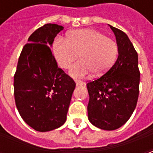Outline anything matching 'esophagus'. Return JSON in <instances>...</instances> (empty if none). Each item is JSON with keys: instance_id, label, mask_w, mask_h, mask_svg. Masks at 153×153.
Here are the masks:
<instances>
[{"instance_id": "esophagus-1", "label": "esophagus", "mask_w": 153, "mask_h": 153, "mask_svg": "<svg viewBox=\"0 0 153 153\" xmlns=\"http://www.w3.org/2000/svg\"><path fill=\"white\" fill-rule=\"evenodd\" d=\"M75 83H76L77 85H83V82L81 80H75Z\"/></svg>"}]
</instances>
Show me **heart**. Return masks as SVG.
Wrapping results in <instances>:
<instances>
[{"label": "heart", "mask_w": 153, "mask_h": 153, "mask_svg": "<svg viewBox=\"0 0 153 153\" xmlns=\"http://www.w3.org/2000/svg\"><path fill=\"white\" fill-rule=\"evenodd\" d=\"M54 56L60 67L68 69L79 56L80 60L70 68L75 79L106 74L112 67L118 55L115 41L96 29L83 28L70 32L67 39L58 37L53 43Z\"/></svg>", "instance_id": "heart-1"}]
</instances>
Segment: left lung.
I'll return each instance as SVG.
<instances>
[{"label":"left lung","mask_w":153,"mask_h":153,"mask_svg":"<svg viewBox=\"0 0 153 153\" xmlns=\"http://www.w3.org/2000/svg\"><path fill=\"white\" fill-rule=\"evenodd\" d=\"M118 46V58L105 74L87 83L88 120L94 126L114 130L125 125L134 111L139 93L138 53L125 33L109 25Z\"/></svg>","instance_id":"obj_1"}]
</instances>
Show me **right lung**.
<instances>
[{
	"label": "right lung",
	"instance_id": "right-lung-1",
	"mask_svg": "<svg viewBox=\"0 0 153 153\" xmlns=\"http://www.w3.org/2000/svg\"><path fill=\"white\" fill-rule=\"evenodd\" d=\"M63 28L47 24L33 32L20 53L14 76L16 107L22 119L37 131H51L65 122L76 85L58 67L51 51Z\"/></svg>",
	"mask_w": 153,
	"mask_h": 153
}]
</instances>
